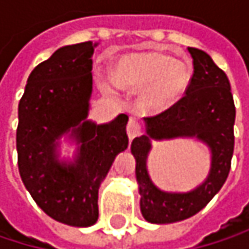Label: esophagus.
I'll use <instances>...</instances> for the list:
<instances>
[{
	"mask_svg": "<svg viewBox=\"0 0 249 249\" xmlns=\"http://www.w3.org/2000/svg\"><path fill=\"white\" fill-rule=\"evenodd\" d=\"M126 134H128L129 140H132V138H135L137 135L141 134V124L135 117H129L128 124H126Z\"/></svg>",
	"mask_w": 249,
	"mask_h": 249,
	"instance_id": "1",
	"label": "esophagus"
}]
</instances>
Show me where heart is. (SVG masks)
<instances>
[{
	"mask_svg": "<svg viewBox=\"0 0 249 249\" xmlns=\"http://www.w3.org/2000/svg\"><path fill=\"white\" fill-rule=\"evenodd\" d=\"M114 79L128 90L138 92L144 89V105L161 111L183 98L192 80V68L189 63L174 60L173 56L166 53L129 54L115 66Z\"/></svg>",
	"mask_w": 249,
	"mask_h": 249,
	"instance_id": "b5f03b06",
	"label": "heart"
}]
</instances>
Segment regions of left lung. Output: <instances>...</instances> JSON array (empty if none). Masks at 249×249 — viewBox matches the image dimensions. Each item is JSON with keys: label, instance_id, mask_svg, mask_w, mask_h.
<instances>
[{"label": "left lung", "instance_id": "left-lung-1", "mask_svg": "<svg viewBox=\"0 0 249 249\" xmlns=\"http://www.w3.org/2000/svg\"><path fill=\"white\" fill-rule=\"evenodd\" d=\"M193 75L186 95L166 111L147 117V135L134 138L131 151L137 160L141 213L151 224H173L202 211L221 190L231 170L233 154L235 104L229 79L203 50L189 47ZM196 136L213 151V167L207 181L189 194H166L149 180L145 161L149 140Z\"/></svg>", "mask_w": 249, "mask_h": 249}]
</instances>
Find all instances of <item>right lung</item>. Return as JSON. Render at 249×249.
<instances>
[{
	"mask_svg": "<svg viewBox=\"0 0 249 249\" xmlns=\"http://www.w3.org/2000/svg\"><path fill=\"white\" fill-rule=\"evenodd\" d=\"M96 46L85 41L56 50L33 69L18 104L21 180L50 218L71 226L98 221L101 181L117 154L128 147L125 114L109 124L86 121ZM71 129L81 148L75 164L66 166L55 159V140Z\"/></svg>",
	"mask_w": 249,
	"mask_h": 249,
	"instance_id": "obj_1",
	"label": "right lung"
}]
</instances>
